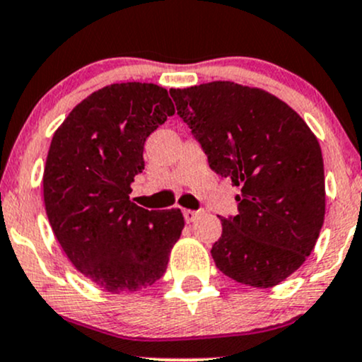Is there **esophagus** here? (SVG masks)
Segmentation results:
<instances>
[{
	"label": "esophagus",
	"mask_w": 362,
	"mask_h": 362,
	"mask_svg": "<svg viewBox=\"0 0 362 362\" xmlns=\"http://www.w3.org/2000/svg\"><path fill=\"white\" fill-rule=\"evenodd\" d=\"M201 216V211H192V209H184V218L187 223H192Z\"/></svg>",
	"instance_id": "34e87169"
}]
</instances>
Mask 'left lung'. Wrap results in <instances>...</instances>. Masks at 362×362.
Returning a JSON list of instances; mask_svg holds the SVG:
<instances>
[{
  "mask_svg": "<svg viewBox=\"0 0 362 362\" xmlns=\"http://www.w3.org/2000/svg\"><path fill=\"white\" fill-rule=\"evenodd\" d=\"M177 114L218 175L242 189L238 214L221 218L211 248L224 276L272 288L301 267L325 218L317 136L288 103L233 81L172 88Z\"/></svg>",
  "mask_w": 362,
  "mask_h": 362,
  "instance_id": "1",
  "label": "left lung"
}]
</instances>
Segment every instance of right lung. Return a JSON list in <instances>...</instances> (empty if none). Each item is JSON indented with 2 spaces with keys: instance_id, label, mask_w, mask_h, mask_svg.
<instances>
[{
  "instance_id": "add662e5",
  "label": "right lung",
  "mask_w": 362,
  "mask_h": 362,
  "mask_svg": "<svg viewBox=\"0 0 362 362\" xmlns=\"http://www.w3.org/2000/svg\"><path fill=\"white\" fill-rule=\"evenodd\" d=\"M173 114L161 86L114 83L78 103L52 136L42 178L49 223L76 271L109 293L155 284L184 230L180 209L129 201L144 141Z\"/></svg>"
}]
</instances>
